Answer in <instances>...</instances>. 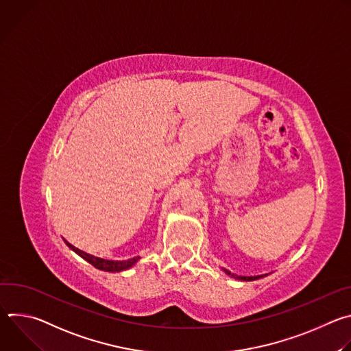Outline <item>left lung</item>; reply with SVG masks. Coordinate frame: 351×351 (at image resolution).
<instances>
[{"label":"left lung","mask_w":351,"mask_h":351,"mask_svg":"<svg viewBox=\"0 0 351 351\" xmlns=\"http://www.w3.org/2000/svg\"><path fill=\"white\" fill-rule=\"evenodd\" d=\"M225 272L228 274V275H230V272L229 271H226L225 269ZM233 278H236V279H241V280H256V279H260V278H263V275L261 276H237V275H232Z\"/></svg>","instance_id":"left-lung-1"}]
</instances>
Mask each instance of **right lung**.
Segmentation results:
<instances>
[{
	"mask_svg": "<svg viewBox=\"0 0 351 351\" xmlns=\"http://www.w3.org/2000/svg\"><path fill=\"white\" fill-rule=\"evenodd\" d=\"M65 243L68 244L69 248H72L73 252L76 254H79L82 258H84L87 263H90L93 267H95L97 269H101V271H107V272H119V271H125L128 268H130L132 265L136 264V261L140 258V257H134V258H130V260H126V261H111V260H103V258H98V257H94L91 254H87L84 252H82V250L76 248L75 245H72L71 243H68L65 240Z\"/></svg>",
	"mask_w": 351,
	"mask_h": 351,
	"instance_id": "1",
	"label": "right lung"
}]
</instances>
